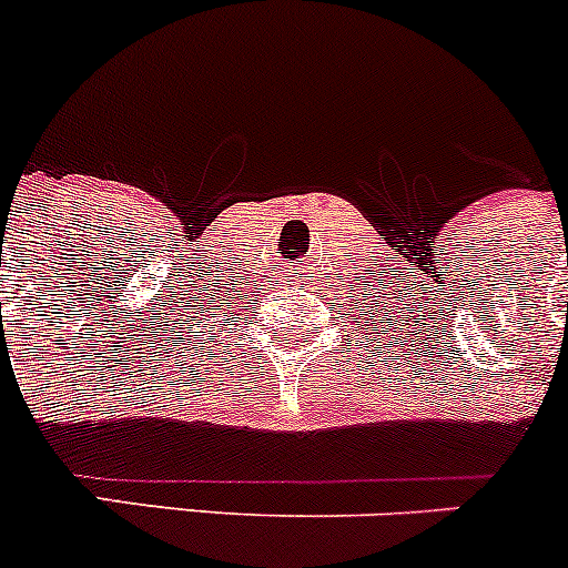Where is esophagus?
<instances>
[{
  "label": "esophagus",
  "instance_id": "34e87169",
  "mask_svg": "<svg viewBox=\"0 0 568 568\" xmlns=\"http://www.w3.org/2000/svg\"><path fill=\"white\" fill-rule=\"evenodd\" d=\"M300 277H305V274H300Z\"/></svg>",
  "mask_w": 568,
  "mask_h": 568
}]
</instances>
